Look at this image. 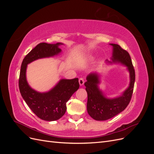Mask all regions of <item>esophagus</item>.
<instances>
[{
    "instance_id": "obj_1",
    "label": "esophagus",
    "mask_w": 154,
    "mask_h": 154,
    "mask_svg": "<svg viewBox=\"0 0 154 154\" xmlns=\"http://www.w3.org/2000/svg\"><path fill=\"white\" fill-rule=\"evenodd\" d=\"M84 82H85L84 79H83V78H80V79H79V83H80V85L81 86L84 84Z\"/></svg>"
}]
</instances>
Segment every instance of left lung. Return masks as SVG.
Listing matches in <instances>:
<instances>
[{
	"label": "left lung",
	"instance_id": "left-lung-1",
	"mask_svg": "<svg viewBox=\"0 0 154 154\" xmlns=\"http://www.w3.org/2000/svg\"><path fill=\"white\" fill-rule=\"evenodd\" d=\"M110 45L113 48L111 60L114 63H121L127 67L130 73V84L121 96L108 98L98 87L100 83L99 74L96 72L88 74L84 84L88 96L87 109L91 117L97 121L107 120L123 111L130 103L134 90L135 70L129 53L118 44ZM106 62L112 63L108 60Z\"/></svg>",
	"mask_w": 154,
	"mask_h": 154
}]
</instances>
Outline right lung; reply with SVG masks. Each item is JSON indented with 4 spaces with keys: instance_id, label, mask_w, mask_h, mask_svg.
Returning <instances> with one entry per match:
<instances>
[{
    "instance_id": "add662e5",
    "label": "right lung",
    "mask_w": 154,
    "mask_h": 154,
    "mask_svg": "<svg viewBox=\"0 0 154 154\" xmlns=\"http://www.w3.org/2000/svg\"><path fill=\"white\" fill-rule=\"evenodd\" d=\"M62 43H40L24 58L21 65L18 86L20 94L31 110L41 119L52 122L59 119L66 113V103L80 87L78 78L62 79L52 89L46 92L35 91L26 80L27 64L36 60L52 57L62 52L58 48Z\"/></svg>"
}]
</instances>
